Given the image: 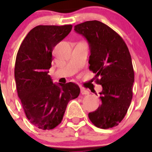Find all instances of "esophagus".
Returning a JSON list of instances; mask_svg holds the SVG:
<instances>
[{
    "label": "esophagus",
    "mask_w": 152,
    "mask_h": 152,
    "mask_svg": "<svg viewBox=\"0 0 152 152\" xmlns=\"http://www.w3.org/2000/svg\"><path fill=\"white\" fill-rule=\"evenodd\" d=\"M80 93H81V94H83V95L89 94V91H87V90L84 89V88H80Z\"/></svg>",
    "instance_id": "obj_1"
}]
</instances>
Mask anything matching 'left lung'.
Instances as JSON below:
<instances>
[{
    "mask_svg": "<svg viewBox=\"0 0 152 152\" xmlns=\"http://www.w3.org/2000/svg\"><path fill=\"white\" fill-rule=\"evenodd\" d=\"M75 31L89 44V68L103 88L101 105L88 117L98 128H113L125 117L132 98L134 70L128 47L117 33L100 21L77 24Z\"/></svg>",
    "mask_w": 152,
    "mask_h": 152,
    "instance_id": "obj_1",
    "label": "left lung"
}]
</instances>
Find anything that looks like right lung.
<instances>
[{"instance_id":"obj_1","label":"right lung","mask_w":152,"mask_h":152,"mask_svg":"<svg viewBox=\"0 0 152 152\" xmlns=\"http://www.w3.org/2000/svg\"><path fill=\"white\" fill-rule=\"evenodd\" d=\"M72 29V25L36 26L17 52L14 69L17 94L29 121L40 129H52L60 124L68 102L80 94L77 84H54L49 75L53 49Z\"/></svg>"}]
</instances>
